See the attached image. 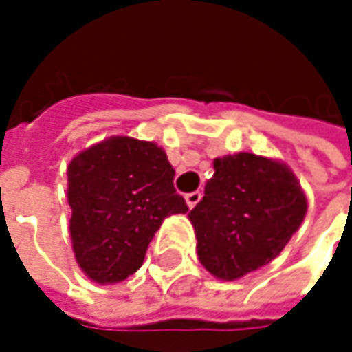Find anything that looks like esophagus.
I'll list each match as a JSON object with an SVG mask.
<instances>
[{
    "label": "esophagus",
    "mask_w": 352,
    "mask_h": 352,
    "mask_svg": "<svg viewBox=\"0 0 352 352\" xmlns=\"http://www.w3.org/2000/svg\"><path fill=\"white\" fill-rule=\"evenodd\" d=\"M199 199H201V191H191V193H187V195H185V204H187V208H195V206L199 204Z\"/></svg>",
    "instance_id": "34e87169"
}]
</instances>
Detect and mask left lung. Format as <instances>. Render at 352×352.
Returning a JSON list of instances; mask_svg holds the SVG:
<instances>
[{
    "label": "left lung",
    "instance_id": "8db88e82",
    "mask_svg": "<svg viewBox=\"0 0 352 352\" xmlns=\"http://www.w3.org/2000/svg\"><path fill=\"white\" fill-rule=\"evenodd\" d=\"M306 212V193L283 161L254 153L218 157L189 212L197 258L216 279H241L285 248Z\"/></svg>",
    "mask_w": 352,
    "mask_h": 352
}]
</instances>
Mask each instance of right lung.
I'll return each mask as SVG.
<instances>
[{
  "mask_svg": "<svg viewBox=\"0 0 352 352\" xmlns=\"http://www.w3.org/2000/svg\"><path fill=\"white\" fill-rule=\"evenodd\" d=\"M167 153L148 140L109 136L67 167L69 232L79 269L109 285L136 273L165 218L185 214Z\"/></svg>",
  "mask_w": 352,
  "mask_h": 352,
  "instance_id": "right-lung-1",
  "label": "right lung"
}]
</instances>
